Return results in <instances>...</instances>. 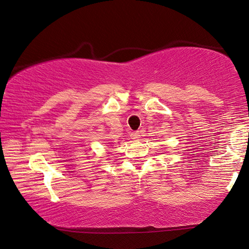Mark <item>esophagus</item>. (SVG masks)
<instances>
[{
	"instance_id": "esophagus-1",
	"label": "esophagus",
	"mask_w": 249,
	"mask_h": 249,
	"mask_svg": "<svg viewBox=\"0 0 249 249\" xmlns=\"http://www.w3.org/2000/svg\"><path fill=\"white\" fill-rule=\"evenodd\" d=\"M140 133L139 131H133V133L130 134V138L134 139V140H138L140 138Z\"/></svg>"
}]
</instances>
